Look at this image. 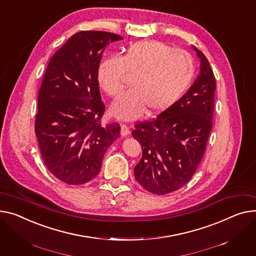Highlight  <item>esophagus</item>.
<instances>
[{
  "instance_id": "esophagus-1",
  "label": "esophagus",
  "mask_w": 256,
  "mask_h": 256,
  "mask_svg": "<svg viewBox=\"0 0 256 256\" xmlns=\"http://www.w3.org/2000/svg\"><path fill=\"white\" fill-rule=\"evenodd\" d=\"M120 128H122V130H120V134H122V137H126V136H128V134L130 132L128 126H126V124H122V126H120Z\"/></svg>"
}]
</instances>
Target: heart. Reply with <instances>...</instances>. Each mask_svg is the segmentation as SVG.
I'll return each mask as SVG.
<instances>
[{"instance_id": "obj_1", "label": "heart", "mask_w": 256, "mask_h": 256, "mask_svg": "<svg viewBox=\"0 0 256 256\" xmlns=\"http://www.w3.org/2000/svg\"><path fill=\"white\" fill-rule=\"evenodd\" d=\"M196 72L192 56L158 41L132 44L122 56L100 62L98 81L108 96H116L124 88L128 74L134 76L132 90L119 96L111 111L119 119L132 120L148 108L160 113L180 98Z\"/></svg>"}]
</instances>
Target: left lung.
<instances>
[{
	"label": "left lung",
	"mask_w": 256,
	"mask_h": 256,
	"mask_svg": "<svg viewBox=\"0 0 256 256\" xmlns=\"http://www.w3.org/2000/svg\"><path fill=\"white\" fill-rule=\"evenodd\" d=\"M192 48L200 66L190 90L156 118L136 124L132 132L143 151L134 178L154 194L173 192L192 179L212 130L216 81L207 58Z\"/></svg>",
	"instance_id": "left-lung-1"
}]
</instances>
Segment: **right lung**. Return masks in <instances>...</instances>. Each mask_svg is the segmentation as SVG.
<instances>
[{
	"mask_svg": "<svg viewBox=\"0 0 256 256\" xmlns=\"http://www.w3.org/2000/svg\"><path fill=\"white\" fill-rule=\"evenodd\" d=\"M122 37L81 30L51 58L38 96L35 132L41 156L58 180L80 185L100 171L107 149L120 137L117 122L102 124L98 69L105 48Z\"/></svg>",
	"mask_w": 256,
	"mask_h": 256,
	"instance_id": "add662e5",
	"label": "right lung"
}]
</instances>
